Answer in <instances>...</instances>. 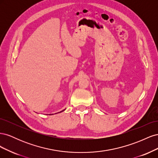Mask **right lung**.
Wrapping results in <instances>:
<instances>
[{
	"label": "right lung",
	"instance_id": "add662e5",
	"mask_svg": "<svg viewBox=\"0 0 158 158\" xmlns=\"http://www.w3.org/2000/svg\"><path fill=\"white\" fill-rule=\"evenodd\" d=\"M64 110H65V109H64ZM64 110H63V111H64ZM63 111H60V112H59V113H61V112H63Z\"/></svg>",
	"mask_w": 158,
	"mask_h": 158
}]
</instances>
